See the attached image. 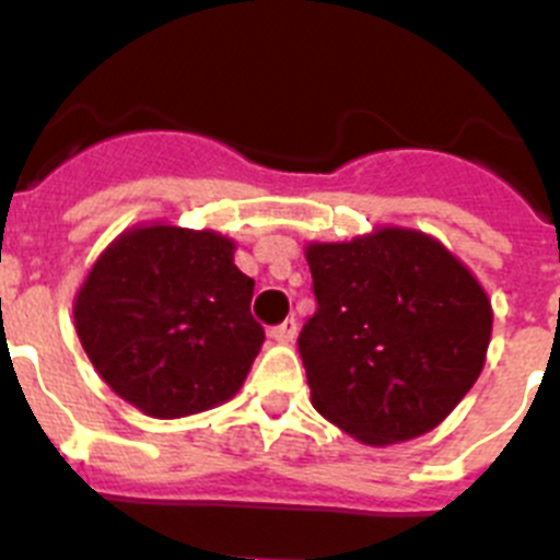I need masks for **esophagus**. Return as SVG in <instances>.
<instances>
[{
  "mask_svg": "<svg viewBox=\"0 0 560 560\" xmlns=\"http://www.w3.org/2000/svg\"><path fill=\"white\" fill-rule=\"evenodd\" d=\"M271 339L280 341V345H291V341L296 339V323L294 319H285L283 325H277V328H271Z\"/></svg>",
  "mask_w": 560,
  "mask_h": 560,
  "instance_id": "obj_1",
  "label": "esophagus"
}]
</instances>
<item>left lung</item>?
Wrapping results in <instances>:
<instances>
[{"instance_id": "left-lung-1", "label": "left lung", "mask_w": 560, "mask_h": 560, "mask_svg": "<svg viewBox=\"0 0 560 560\" xmlns=\"http://www.w3.org/2000/svg\"><path fill=\"white\" fill-rule=\"evenodd\" d=\"M305 260L319 308L300 355L316 412L364 446L440 427L491 345L493 308L474 271L409 226L311 241Z\"/></svg>"}]
</instances>
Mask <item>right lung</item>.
Masks as SVG:
<instances>
[{
	"label": "right lung",
	"mask_w": 560,
	"mask_h": 560,
	"mask_svg": "<svg viewBox=\"0 0 560 560\" xmlns=\"http://www.w3.org/2000/svg\"><path fill=\"white\" fill-rule=\"evenodd\" d=\"M252 291L232 237L148 221L97 255L72 316L108 387L148 418L176 420L221 407L244 387L264 345Z\"/></svg>",
	"instance_id": "add662e5"
}]
</instances>
